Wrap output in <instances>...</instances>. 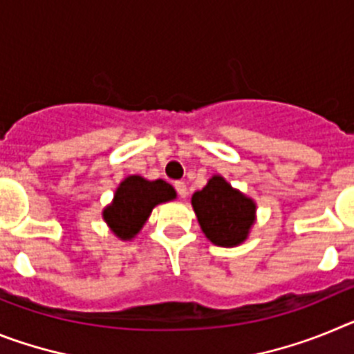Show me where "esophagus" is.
<instances>
[{
  "mask_svg": "<svg viewBox=\"0 0 354 354\" xmlns=\"http://www.w3.org/2000/svg\"><path fill=\"white\" fill-rule=\"evenodd\" d=\"M175 189H177V193H179L180 198H186L187 196V187L184 183H175Z\"/></svg>",
  "mask_w": 354,
  "mask_h": 354,
  "instance_id": "esophagus-1",
  "label": "esophagus"
}]
</instances>
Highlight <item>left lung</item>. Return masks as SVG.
<instances>
[{
  "mask_svg": "<svg viewBox=\"0 0 354 354\" xmlns=\"http://www.w3.org/2000/svg\"><path fill=\"white\" fill-rule=\"evenodd\" d=\"M200 228L212 245L221 248L239 246L248 239L257 220V204L232 187L221 175H212L192 196Z\"/></svg>",
  "mask_w": 354,
  "mask_h": 354,
  "instance_id": "left-lung-1",
  "label": "left lung"
}]
</instances>
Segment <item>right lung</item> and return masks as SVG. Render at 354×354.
I'll return each mask as SVG.
<instances>
[{
  "mask_svg": "<svg viewBox=\"0 0 354 354\" xmlns=\"http://www.w3.org/2000/svg\"><path fill=\"white\" fill-rule=\"evenodd\" d=\"M177 198L174 186L162 179L147 180L129 175L118 184L111 204L102 209V220L120 241H131L140 234L156 205Z\"/></svg>",
  "mask_w": 354,
  "mask_h": 354,
  "instance_id": "obj_1",
  "label": "right lung"
}]
</instances>
